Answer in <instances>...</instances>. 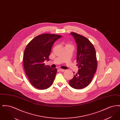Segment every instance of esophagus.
Segmentation results:
<instances>
[{"label": "esophagus", "mask_w": 120, "mask_h": 120, "mask_svg": "<svg viewBox=\"0 0 120 120\" xmlns=\"http://www.w3.org/2000/svg\"><path fill=\"white\" fill-rule=\"evenodd\" d=\"M59 70L60 71H62V72H64V71H65V70H63V69H59Z\"/></svg>", "instance_id": "1"}]
</instances>
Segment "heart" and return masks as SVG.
I'll return each mask as SVG.
<instances>
[{
  "mask_svg": "<svg viewBox=\"0 0 120 120\" xmlns=\"http://www.w3.org/2000/svg\"><path fill=\"white\" fill-rule=\"evenodd\" d=\"M66 46H71V45H70V44H67L66 45Z\"/></svg>",
  "mask_w": 120,
  "mask_h": 120,
  "instance_id": "1",
  "label": "heart"
}]
</instances>
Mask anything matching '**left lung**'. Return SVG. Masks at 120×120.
Here are the masks:
<instances>
[{
    "label": "left lung",
    "mask_w": 120,
    "mask_h": 120,
    "mask_svg": "<svg viewBox=\"0 0 120 120\" xmlns=\"http://www.w3.org/2000/svg\"><path fill=\"white\" fill-rule=\"evenodd\" d=\"M71 34L77 45L76 63L79 70L73 78L70 80L69 85L75 89H81L90 83L96 72V51L93 45L87 38L74 32H71Z\"/></svg>",
    "instance_id": "left-lung-1"
}]
</instances>
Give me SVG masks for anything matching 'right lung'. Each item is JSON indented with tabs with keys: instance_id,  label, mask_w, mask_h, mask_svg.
<instances>
[{
	"instance_id": "obj_1",
	"label": "right lung",
	"mask_w": 120,
	"mask_h": 120,
	"mask_svg": "<svg viewBox=\"0 0 120 120\" xmlns=\"http://www.w3.org/2000/svg\"><path fill=\"white\" fill-rule=\"evenodd\" d=\"M62 36L51 34L39 35L29 43L25 49L24 70L30 83L38 89H47L54 81L57 69L45 65L44 62L49 61L52 46Z\"/></svg>"
}]
</instances>
